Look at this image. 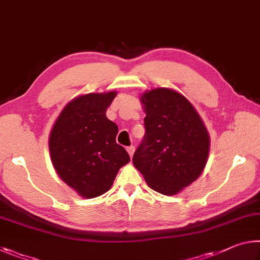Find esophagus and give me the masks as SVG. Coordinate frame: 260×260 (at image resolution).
Here are the masks:
<instances>
[{
    "instance_id": "34e87169",
    "label": "esophagus",
    "mask_w": 260,
    "mask_h": 260,
    "mask_svg": "<svg viewBox=\"0 0 260 260\" xmlns=\"http://www.w3.org/2000/svg\"><path fill=\"white\" fill-rule=\"evenodd\" d=\"M134 149H135L134 146H129V147L126 148V150H127V152H128V154H129L131 157H132V156H133V154H134Z\"/></svg>"
}]
</instances>
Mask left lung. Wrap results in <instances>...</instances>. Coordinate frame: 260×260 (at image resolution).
<instances>
[{
    "instance_id": "1",
    "label": "left lung",
    "mask_w": 260,
    "mask_h": 260,
    "mask_svg": "<svg viewBox=\"0 0 260 260\" xmlns=\"http://www.w3.org/2000/svg\"><path fill=\"white\" fill-rule=\"evenodd\" d=\"M146 133L133 164L148 186L174 196L201 175L209 154V135L200 115L182 93L168 88L141 96Z\"/></svg>"
}]
</instances>
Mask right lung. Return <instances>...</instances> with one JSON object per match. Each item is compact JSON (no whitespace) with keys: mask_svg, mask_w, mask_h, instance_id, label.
<instances>
[{"mask_svg":"<svg viewBox=\"0 0 260 260\" xmlns=\"http://www.w3.org/2000/svg\"><path fill=\"white\" fill-rule=\"evenodd\" d=\"M115 91L86 93L69 102L49 134V154L57 175L84 198L108 192L119 169L129 162L115 142L118 126L106 117Z\"/></svg>","mask_w":260,"mask_h":260,"instance_id":"obj_1","label":"right lung"}]
</instances>
